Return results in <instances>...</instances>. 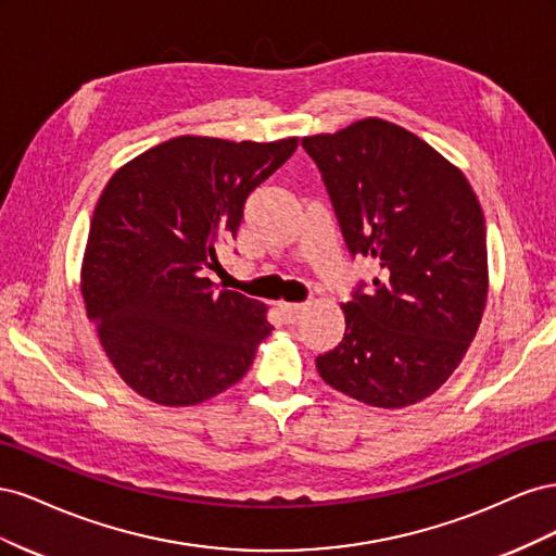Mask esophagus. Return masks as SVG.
<instances>
[{"mask_svg":"<svg viewBox=\"0 0 556 556\" xmlns=\"http://www.w3.org/2000/svg\"><path fill=\"white\" fill-rule=\"evenodd\" d=\"M304 308H306L304 304H278V313L288 325H294L301 317V313H304Z\"/></svg>","mask_w":556,"mask_h":556,"instance_id":"34e87169","label":"esophagus"}]
</instances>
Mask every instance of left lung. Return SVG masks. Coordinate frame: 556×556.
Returning <instances> with one entry per match:
<instances>
[{
  "mask_svg": "<svg viewBox=\"0 0 556 556\" xmlns=\"http://www.w3.org/2000/svg\"><path fill=\"white\" fill-rule=\"evenodd\" d=\"M327 185L350 255L380 266L359 282L343 341L315 359L327 384L376 408H403L454 374L480 327L486 229L457 166L380 117L301 139Z\"/></svg>",
  "mask_w": 556,
  "mask_h": 556,
  "instance_id": "8db88e82",
  "label": "left lung"
}]
</instances>
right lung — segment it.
<instances>
[{
  "mask_svg": "<svg viewBox=\"0 0 556 556\" xmlns=\"http://www.w3.org/2000/svg\"><path fill=\"white\" fill-rule=\"evenodd\" d=\"M271 143L176 137L117 169L97 201L80 292L106 357L134 392L194 406L237 384L271 333L266 306L215 290L217 248L245 199L292 157Z\"/></svg>",
  "mask_w": 556,
  "mask_h": 556,
  "instance_id": "obj_1",
  "label": "right lung"
}]
</instances>
